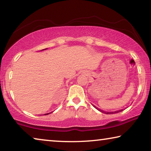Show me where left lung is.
I'll return each instance as SVG.
<instances>
[{
  "label": "left lung",
  "mask_w": 151,
  "mask_h": 151,
  "mask_svg": "<svg viewBox=\"0 0 151 151\" xmlns=\"http://www.w3.org/2000/svg\"><path fill=\"white\" fill-rule=\"evenodd\" d=\"M94 106V108L96 109L97 110H98V111H99L101 112H103V113H105V114H109L118 113V112H121V111H123V109H121V110H119V111H114V112H105V111H103V110H101V109H99V108H97V107H96L95 106Z\"/></svg>",
  "instance_id": "obj_1"
}]
</instances>
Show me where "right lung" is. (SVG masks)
Returning a JSON list of instances; mask_svg holds the SVG:
<instances>
[{
    "label": "right lung",
    "instance_id": "right-lung-1",
    "mask_svg": "<svg viewBox=\"0 0 151 151\" xmlns=\"http://www.w3.org/2000/svg\"><path fill=\"white\" fill-rule=\"evenodd\" d=\"M45 49H47V48H45ZM43 50H45V49H43ZM50 113H51V112H49V113H47V114H45V115H47V114H50Z\"/></svg>",
    "mask_w": 151,
    "mask_h": 151
}]
</instances>
